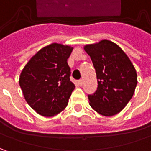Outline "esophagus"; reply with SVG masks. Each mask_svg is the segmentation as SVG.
<instances>
[{"mask_svg":"<svg viewBox=\"0 0 151 151\" xmlns=\"http://www.w3.org/2000/svg\"><path fill=\"white\" fill-rule=\"evenodd\" d=\"M78 85L80 86H81L83 85V80H80V81H78Z\"/></svg>","mask_w":151,"mask_h":151,"instance_id":"obj_1","label":"esophagus"}]
</instances>
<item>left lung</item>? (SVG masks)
Returning <instances> with one entry per match:
<instances>
[{"label": "left lung", "mask_w": 151, "mask_h": 151, "mask_svg": "<svg viewBox=\"0 0 151 151\" xmlns=\"http://www.w3.org/2000/svg\"><path fill=\"white\" fill-rule=\"evenodd\" d=\"M97 79V89L88 95L89 104L96 113L111 117L120 113L134 93L137 82L135 68L119 45L107 39L86 44Z\"/></svg>", "instance_id": "1"}]
</instances>
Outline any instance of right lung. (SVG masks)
<instances>
[{"label": "right lung", "mask_w": 151, "mask_h": 151, "mask_svg": "<svg viewBox=\"0 0 151 151\" xmlns=\"http://www.w3.org/2000/svg\"><path fill=\"white\" fill-rule=\"evenodd\" d=\"M72 50L71 46L57 43L45 46L22 70L19 85L24 98L39 115L52 117L66 107L76 87L67 63Z\"/></svg>", "instance_id": "right-lung-1"}]
</instances>
